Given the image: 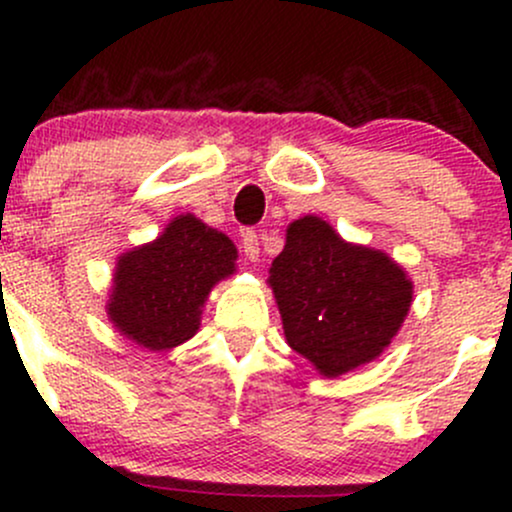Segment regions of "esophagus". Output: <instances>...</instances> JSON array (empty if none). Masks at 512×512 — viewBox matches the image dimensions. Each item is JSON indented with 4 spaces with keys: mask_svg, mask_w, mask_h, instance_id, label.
Returning a JSON list of instances; mask_svg holds the SVG:
<instances>
[{
    "mask_svg": "<svg viewBox=\"0 0 512 512\" xmlns=\"http://www.w3.org/2000/svg\"><path fill=\"white\" fill-rule=\"evenodd\" d=\"M240 243H243L245 260L257 262V257H260V240H257V233L250 231V228H245V231L240 233Z\"/></svg>",
    "mask_w": 512,
    "mask_h": 512,
    "instance_id": "obj_1",
    "label": "esophagus"
}]
</instances>
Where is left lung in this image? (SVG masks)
Listing matches in <instances>:
<instances>
[{
  "instance_id": "1",
  "label": "left lung",
  "mask_w": 512,
  "mask_h": 512,
  "mask_svg": "<svg viewBox=\"0 0 512 512\" xmlns=\"http://www.w3.org/2000/svg\"><path fill=\"white\" fill-rule=\"evenodd\" d=\"M269 274L286 342L327 378L383 354L411 305V281L385 252L344 243L317 216L291 223Z\"/></svg>"
}]
</instances>
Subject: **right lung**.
I'll return each instance as SVG.
<instances>
[{
	"label": "right lung",
	"instance_id": "obj_1",
	"mask_svg": "<svg viewBox=\"0 0 512 512\" xmlns=\"http://www.w3.org/2000/svg\"><path fill=\"white\" fill-rule=\"evenodd\" d=\"M236 245L192 214L117 262L108 315L149 351L173 349L199 327L211 286L236 267Z\"/></svg>",
	"mask_w": 512,
	"mask_h": 512
}]
</instances>
